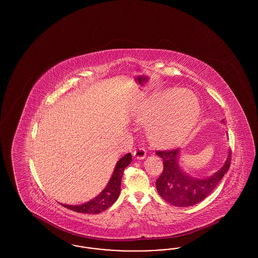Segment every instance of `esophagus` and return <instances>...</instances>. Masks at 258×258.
Here are the masks:
<instances>
[{
    "label": "esophagus",
    "instance_id": "esophagus-1",
    "mask_svg": "<svg viewBox=\"0 0 258 258\" xmlns=\"http://www.w3.org/2000/svg\"><path fill=\"white\" fill-rule=\"evenodd\" d=\"M146 155H147V152H146L145 148L143 147L138 148V149H136L135 152H134L135 158L138 159V160H143V159H145Z\"/></svg>",
    "mask_w": 258,
    "mask_h": 258
}]
</instances>
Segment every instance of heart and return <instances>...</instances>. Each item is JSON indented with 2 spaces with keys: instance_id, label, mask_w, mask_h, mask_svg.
Returning <instances> with one entry per match:
<instances>
[{
  "instance_id": "obj_1",
  "label": "heart",
  "mask_w": 258,
  "mask_h": 258,
  "mask_svg": "<svg viewBox=\"0 0 258 258\" xmlns=\"http://www.w3.org/2000/svg\"><path fill=\"white\" fill-rule=\"evenodd\" d=\"M156 110L148 125L150 138L161 146H175L184 141L197 126L201 105L191 91L170 89L160 98L146 101L137 112V118L146 121Z\"/></svg>"
}]
</instances>
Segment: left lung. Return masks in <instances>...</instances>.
I'll return each mask as SVG.
<instances>
[{
    "label": "left lung",
    "instance_id": "8db88e82",
    "mask_svg": "<svg viewBox=\"0 0 258 258\" xmlns=\"http://www.w3.org/2000/svg\"><path fill=\"white\" fill-rule=\"evenodd\" d=\"M163 160V170L156 181L157 190L166 202L177 207H188L201 202L215 189L224 174L228 171L231 161V151L224 165L207 179L192 178L181 170L178 164V149L156 151Z\"/></svg>",
    "mask_w": 258,
    "mask_h": 258
}]
</instances>
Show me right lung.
Returning <instances> with one entry per match:
<instances>
[{
    "label": "right lung",
    "instance_id": "right-lung-1",
    "mask_svg": "<svg viewBox=\"0 0 258 258\" xmlns=\"http://www.w3.org/2000/svg\"><path fill=\"white\" fill-rule=\"evenodd\" d=\"M132 162L131 153L124 155L122 159L117 162L115 170L111 177L110 181L106 187L98 195V197L83 205H66L63 207L75 211L77 213L85 214H98L107 208L117 200L121 191V181L124 168Z\"/></svg>",
    "mask_w": 258,
    "mask_h": 258
}]
</instances>
